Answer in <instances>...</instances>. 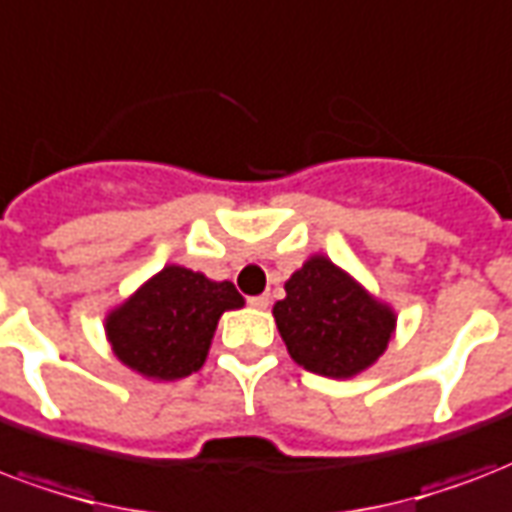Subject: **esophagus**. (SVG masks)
<instances>
[{"mask_svg": "<svg viewBox=\"0 0 512 512\" xmlns=\"http://www.w3.org/2000/svg\"><path fill=\"white\" fill-rule=\"evenodd\" d=\"M248 305L256 307V310H267V307H270V297H267V294H261V297H251L248 299Z\"/></svg>", "mask_w": 512, "mask_h": 512, "instance_id": "34e87169", "label": "esophagus"}]
</instances>
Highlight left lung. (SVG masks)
Listing matches in <instances>:
<instances>
[{
  "instance_id": "obj_1",
  "label": "left lung",
  "mask_w": 512,
  "mask_h": 512,
  "mask_svg": "<svg viewBox=\"0 0 512 512\" xmlns=\"http://www.w3.org/2000/svg\"><path fill=\"white\" fill-rule=\"evenodd\" d=\"M291 359L326 378H353L378 361L397 315L324 256H313L272 307Z\"/></svg>"
}]
</instances>
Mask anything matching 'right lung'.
Here are the masks:
<instances>
[{"label":"right lung","mask_w":512,"mask_h":512,"mask_svg":"<svg viewBox=\"0 0 512 512\" xmlns=\"http://www.w3.org/2000/svg\"><path fill=\"white\" fill-rule=\"evenodd\" d=\"M237 307L234 283L169 264L107 315V340L145 378H186L205 364L218 318Z\"/></svg>","instance_id":"1"}]
</instances>
